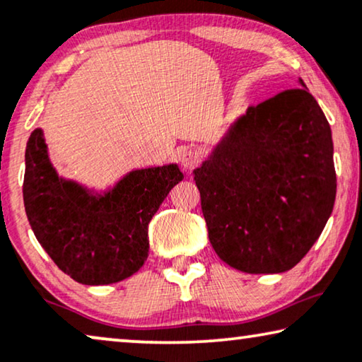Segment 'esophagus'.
Segmentation results:
<instances>
[{"instance_id": "obj_1", "label": "esophagus", "mask_w": 362, "mask_h": 362, "mask_svg": "<svg viewBox=\"0 0 362 362\" xmlns=\"http://www.w3.org/2000/svg\"><path fill=\"white\" fill-rule=\"evenodd\" d=\"M201 163V155H199L197 150L194 148H187L185 153L181 155V165L185 166L186 170H192Z\"/></svg>"}]
</instances>
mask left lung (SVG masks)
<instances>
[{"label":"left lung","mask_w":362,"mask_h":362,"mask_svg":"<svg viewBox=\"0 0 362 362\" xmlns=\"http://www.w3.org/2000/svg\"><path fill=\"white\" fill-rule=\"evenodd\" d=\"M300 85L250 106L194 171L212 248L250 274L294 268L333 211L332 129Z\"/></svg>","instance_id":"left-lung-1"}]
</instances>
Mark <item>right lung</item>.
I'll return each mask as SVG.
<instances>
[{
  "label": "right lung",
  "mask_w": 362,
  "mask_h": 362,
  "mask_svg": "<svg viewBox=\"0 0 362 362\" xmlns=\"http://www.w3.org/2000/svg\"><path fill=\"white\" fill-rule=\"evenodd\" d=\"M182 173L176 165L129 173L93 196L52 168L44 134L25 146L24 206L35 238L59 268L86 286L127 279L148 256V223Z\"/></svg>",
  "instance_id": "right-lung-1"
}]
</instances>
